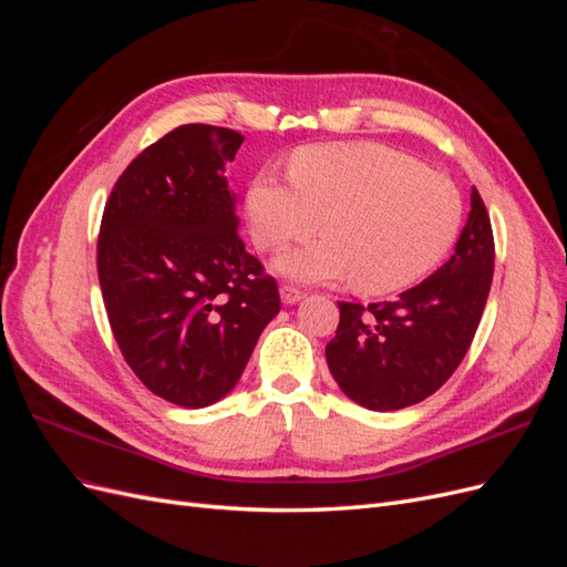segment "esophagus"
<instances>
[{
  "label": "esophagus",
  "mask_w": 567,
  "mask_h": 567,
  "mask_svg": "<svg viewBox=\"0 0 567 567\" xmlns=\"http://www.w3.org/2000/svg\"><path fill=\"white\" fill-rule=\"evenodd\" d=\"M281 300H284V305H296V302H300L302 298H305V293L300 288H293V286H281Z\"/></svg>",
  "instance_id": "obj_1"
}]
</instances>
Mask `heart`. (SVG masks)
<instances>
[{"label": "heart", "mask_w": 567, "mask_h": 567, "mask_svg": "<svg viewBox=\"0 0 567 567\" xmlns=\"http://www.w3.org/2000/svg\"><path fill=\"white\" fill-rule=\"evenodd\" d=\"M290 182L257 175L246 194L252 241L288 250L274 271L300 284L342 281L381 296L414 286L452 250L463 221L458 186L381 144H315L288 163Z\"/></svg>", "instance_id": "heart-1"}]
</instances>
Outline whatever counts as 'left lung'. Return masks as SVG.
<instances>
[{
	"instance_id": "left-lung-1",
	"label": "left lung",
	"mask_w": 567,
	"mask_h": 567,
	"mask_svg": "<svg viewBox=\"0 0 567 567\" xmlns=\"http://www.w3.org/2000/svg\"><path fill=\"white\" fill-rule=\"evenodd\" d=\"M494 274L489 215L477 188L454 255L398 300L338 302L340 323L326 346L338 388L371 411L419 404L447 383L466 357Z\"/></svg>"
}]
</instances>
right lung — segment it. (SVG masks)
Listing matches in <instances>:
<instances>
[{"instance_id": "1", "label": "right lung", "mask_w": 567, "mask_h": 567, "mask_svg": "<svg viewBox=\"0 0 567 567\" xmlns=\"http://www.w3.org/2000/svg\"><path fill=\"white\" fill-rule=\"evenodd\" d=\"M244 136L182 125L136 156L101 219L96 269L113 336L153 394L219 402L279 315L277 281L238 238L225 177Z\"/></svg>"}]
</instances>
